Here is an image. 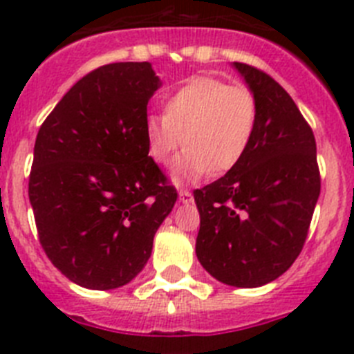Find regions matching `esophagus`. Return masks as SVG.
Masks as SVG:
<instances>
[{"mask_svg":"<svg viewBox=\"0 0 354 354\" xmlns=\"http://www.w3.org/2000/svg\"><path fill=\"white\" fill-rule=\"evenodd\" d=\"M179 200L183 204H189V202H193V193L189 192V189H180Z\"/></svg>","mask_w":354,"mask_h":354,"instance_id":"1","label":"esophagus"}]
</instances>
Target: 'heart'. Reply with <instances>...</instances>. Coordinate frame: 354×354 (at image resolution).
Listing matches in <instances>:
<instances>
[{"instance_id": "obj_1", "label": "heart", "mask_w": 354, "mask_h": 354, "mask_svg": "<svg viewBox=\"0 0 354 354\" xmlns=\"http://www.w3.org/2000/svg\"><path fill=\"white\" fill-rule=\"evenodd\" d=\"M259 124L255 93L243 84H228L212 76H195L162 99V115L145 120L147 154L168 167L183 143L179 175L200 179L223 175L239 167Z\"/></svg>"}]
</instances>
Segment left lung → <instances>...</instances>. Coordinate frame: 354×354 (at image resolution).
<instances>
[{
	"label": "left lung",
	"instance_id": "obj_1",
	"mask_svg": "<svg viewBox=\"0 0 354 354\" xmlns=\"http://www.w3.org/2000/svg\"><path fill=\"white\" fill-rule=\"evenodd\" d=\"M259 102V124L239 167L195 189L196 257L216 280L261 287L301 253L321 193L315 138L289 93L264 71L236 62Z\"/></svg>",
	"mask_w": 354,
	"mask_h": 354
}]
</instances>
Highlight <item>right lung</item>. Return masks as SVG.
I'll return each mask as SVG.
<instances>
[{
  "label": "right lung",
  "mask_w": 354,
  "mask_h": 354,
  "mask_svg": "<svg viewBox=\"0 0 354 354\" xmlns=\"http://www.w3.org/2000/svg\"><path fill=\"white\" fill-rule=\"evenodd\" d=\"M159 77L120 62L81 77L42 122L28 183L44 252L68 280L108 290L133 280L177 189L147 154Z\"/></svg>",
  "instance_id": "1"
}]
</instances>
